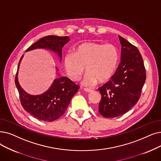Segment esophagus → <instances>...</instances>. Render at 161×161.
Listing matches in <instances>:
<instances>
[{
    "label": "esophagus",
    "mask_w": 161,
    "mask_h": 161,
    "mask_svg": "<svg viewBox=\"0 0 161 161\" xmlns=\"http://www.w3.org/2000/svg\"><path fill=\"white\" fill-rule=\"evenodd\" d=\"M85 91H86V92H87V93H91V92H93V90L90 89H87V88H86V89H85Z\"/></svg>",
    "instance_id": "obj_1"
}]
</instances>
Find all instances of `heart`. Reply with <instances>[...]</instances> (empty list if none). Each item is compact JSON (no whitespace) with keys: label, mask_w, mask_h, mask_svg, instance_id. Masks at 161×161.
I'll return each mask as SVG.
<instances>
[{"label":"heart","mask_w":161,"mask_h":161,"mask_svg":"<svg viewBox=\"0 0 161 161\" xmlns=\"http://www.w3.org/2000/svg\"><path fill=\"white\" fill-rule=\"evenodd\" d=\"M116 48L112 44L89 42L80 44L74 53H66L63 58L64 70L68 78L78 81L86 71L83 84L92 86L97 82L104 83L113 75L118 64Z\"/></svg>","instance_id":"heart-1"}]
</instances>
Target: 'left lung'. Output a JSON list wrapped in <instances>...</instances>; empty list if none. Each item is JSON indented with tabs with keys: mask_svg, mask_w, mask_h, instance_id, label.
Listing matches in <instances>:
<instances>
[{
	"mask_svg": "<svg viewBox=\"0 0 161 161\" xmlns=\"http://www.w3.org/2000/svg\"><path fill=\"white\" fill-rule=\"evenodd\" d=\"M121 61L110 80L99 87V113L104 117L120 116L130 110L141 96L146 80L145 68L138 48L119 36Z\"/></svg>",
	"mask_w": 161,
	"mask_h": 161,
	"instance_id": "obj_1",
	"label": "left lung"
}]
</instances>
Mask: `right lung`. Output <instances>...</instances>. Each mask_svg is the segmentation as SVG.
I'll return each mask as SVG.
<instances>
[{
    "mask_svg": "<svg viewBox=\"0 0 161 161\" xmlns=\"http://www.w3.org/2000/svg\"><path fill=\"white\" fill-rule=\"evenodd\" d=\"M69 40L68 36H48L40 39L27 48L26 51L37 48H45L57 53L61 59L62 48ZM22 58L23 55L18 64L15 84L23 108L31 115L42 121L52 122L58 119L64 113L72 98L78 92L80 86L66 77H61L55 79L51 87L43 94L31 95L27 93L21 87L18 80L19 66Z\"/></svg>",
    "mask_w": 161,
    "mask_h": 161,
    "instance_id": "1",
    "label": "right lung"
}]
</instances>
